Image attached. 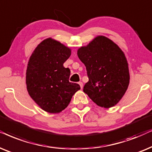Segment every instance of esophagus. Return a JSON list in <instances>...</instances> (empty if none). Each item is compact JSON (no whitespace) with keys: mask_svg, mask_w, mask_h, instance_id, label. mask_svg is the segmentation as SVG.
Segmentation results:
<instances>
[{"mask_svg":"<svg viewBox=\"0 0 152 152\" xmlns=\"http://www.w3.org/2000/svg\"><path fill=\"white\" fill-rule=\"evenodd\" d=\"M78 84H79L80 88L82 89V88H83V83H82V82H79V83H78Z\"/></svg>","mask_w":152,"mask_h":152,"instance_id":"esophagus-1","label":"esophagus"}]
</instances>
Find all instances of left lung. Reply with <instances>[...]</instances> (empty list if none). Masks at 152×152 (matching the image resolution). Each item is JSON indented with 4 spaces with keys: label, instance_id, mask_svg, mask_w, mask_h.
Wrapping results in <instances>:
<instances>
[{
    "label": "left lung",
    "instance_id": "1",
    "mask_svg": "<svg viewBox=\"0 0 152 152\" xmlns=\"http://www.w3.org/2000/svg\"><path fill=\"white\" fill-rule=\"evenodd\" d=\"M77 55L89 78L83 92L99 106L109 108L121 100L130 80L129 64L122 49L109 38L99 35Z\"/></svg>",
    "mask_w": 152,
    "mask_h": 152
}]
</instances>
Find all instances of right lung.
I'll use <instances>...</instances> for the list:
<instances>
[{"label":"right lung","instance_id":"right-lung-1","mask_svg":"<svg viewBox=\"0 0 152 152\" xmlns=\"http://www.w3.org/2000/svg\"><path fill=\"white\" fill-rule=\"evenodd\" d=\"M71 53V48L49 37L38 44L30 56L26 74L27 90L46 112H62L80 89L78 84L69 82L70 69L63 66Z\"/></svg>","mask_w":152,"mask_h":152}]
</instances>
